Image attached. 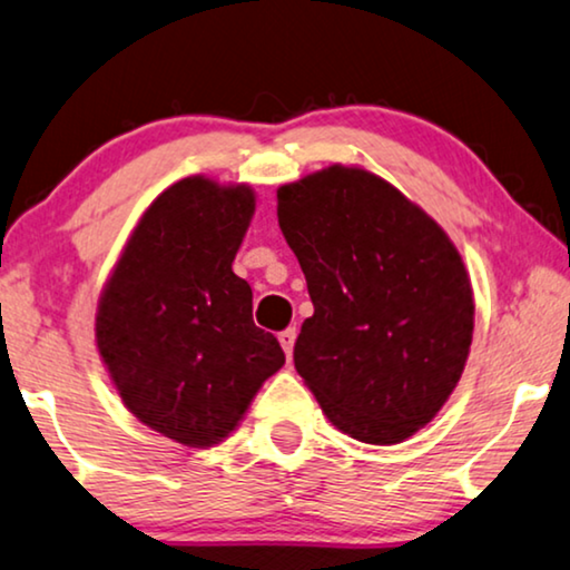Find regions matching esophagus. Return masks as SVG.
Instances as JSON below:
<instances>
[{
	"instance_id": "esophagus-1",
	"label": "esophagus",
	"mask_w": 570,
	"mask_h": 570,
	"mask_svg": "<svg viewBox=\"0 0 570 570\" xmlns=\"http://www.w3.org/2000/svg\"><path fill=\"white\" fill-rule=\"evenodd\" d=\"M278 341H281V346H284L286 356H289V360H292V352H294V341H297V328H286L284 333H278Z\"/></svg>"
}]
</instances>
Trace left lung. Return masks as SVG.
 <instances>
[{
	"label": "left lung",
	"mask_w": 570,
	"mask_h": 570,
	"mask_svg": "<svg viewBox=\"0 0 570 570\" xmlns=\"http://www.w3.org/2000/svg\"><path fill=\"white\" fill-rule=\"evenodd\" d=\"M276 200L315 307L294 367L348 438H412L449 401L472 346L474 292L456 245L362 166L307 174Z\"/></svg>",
	"instance_id": "1"
}]
</instances>
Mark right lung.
Instances as JSON below:
<instances>
[{"label": "right lung", "instance_id": "right-lung-1", "mask_svg": "<svg viewBox=\"0 0 570 570\" xmlns=\"http://www.w3.org/2000/svg\"><path fill=\"white\" fill-rule=\"evenodd\" d=\"M253 216L245 181H174L135 224L98 297L96 348L121 404L187 449L229 438L286 362L232 271Z\"/></svg>", "mask_w": 570, "mask_h": 570}]
</instances>
